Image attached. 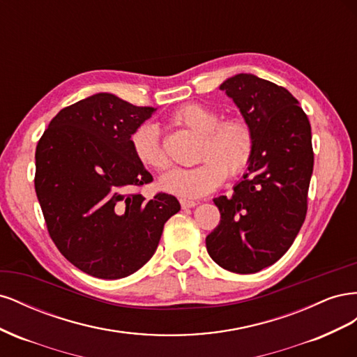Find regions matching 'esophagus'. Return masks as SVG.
<instances>
[{
    "mask_svg": "<svg viewBox=\"0 0 357 357\" xmlns=\"http://www.w3.org/2000/svg\"><path fill=\"white\" fill-rule=\"evenodd\" d=\"M180 205H181V208H192V207H195L197 205V202L195 201H190V199H180Z\"/></svg>",
    "mask_w": 357,
    "mask_h": 357,
    "instance_id": "obj_1",
    "label": "esophagus"
}]
</instances>
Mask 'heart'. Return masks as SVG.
<instances>
[{
  "label": "heart",
  "instance_id": "obj_1",
  "mask_svg": "<svg viewBox=\"0 0 357 357\" xmlns=\"http://www.w3.org/2000/svg\"><path fill=\"white\" fill-rule=\"evenodd\" d=\"M220 121L218 112L202 104H186L174 112L169 122L201 135L198 159L193 168H172L159 178V186L171 195L193 199L208 195L225 181L228 172L238 176L253 159L255 132L244 117ZM134 156L143 167L160 171L168 167V158L156 126L142 125L131 135Z\"/></svg>",
  "mask_w": 357,
  "mask_h": 357
}]
</instances>
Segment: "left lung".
I'll return each instance as SVG.
<instances>
[{
    "label": "left lung",
    "instance_id": "left-lung-1",
    "mask_svg": "<svg viewBox=\"0 0 357 357\" xmlns=\"http://www.w3.org/2000/svg\"><path fill=\"white\" fill-rule=\"evenodd\" d=\"M255 132V153L232 197L214 198L220 223L205 238L222 268L253 274L275 264L305 220L314 165L311 126L287 89L253 74L220 84Z\"/></svg>",
    "mask_w": 357,
    "mask_h": 357
}]
</instances>
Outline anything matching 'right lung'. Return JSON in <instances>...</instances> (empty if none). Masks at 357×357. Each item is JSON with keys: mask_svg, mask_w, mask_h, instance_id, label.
I'll return each instance as SVG.
<instances>
[{"mask_svg": "<svg viewBox=\"0 0 357 357\" xmlns=\"http://www.w3.org/2000/svg\"><path fill=\"white\" fill-rule=\"evenodd\" d=\"M156 112L95 93L52 119L36 150V192L50 238L63 257L96 278L138 271L156 252L180 204L168 193L131 192L153 180L131 135Z\"/></svg>", "mask_w": 357, "mask_h": 357, "instance_id": "add662e5", "label": "right lung"}]
</instances>
